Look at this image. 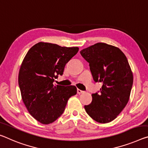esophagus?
Here are the masks:
<instances>
[{"label": "esophagus", "instance_id": "1", "mask_svg": "<svg viewBox=\"0 0 148 148\" xmlns=\"http://www.w3.org/2000/svg\"><path fill=\"white\" fill-rule=\"evenodd\" d=\"M84 92V91L80 90H79V89H78V90H77V93H78V94H81V93H83Z\"/></svg>", "mask_w": 148, "mask_h": 148}]
</instances>
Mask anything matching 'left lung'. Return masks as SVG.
<instances>
[{
	"label": "left lung",
	"instance_id": "obj_1",
	"mask_svg": "<svg viewBox=\"0 0 148 148\" xmlns=\"http://www.w3.org/2000/svg\"><path fill=\"white\" fill-rule=\"evenodd\" d=\"M95 82H102L100 91L93 93L92 101L84 108L99 123L113 121L127 104L133 84V74L127 58L116 47L97 43L80 51Z\"/></svg>",
	"mask_w": 148,
	"mask_h": 148
}]
</instances>
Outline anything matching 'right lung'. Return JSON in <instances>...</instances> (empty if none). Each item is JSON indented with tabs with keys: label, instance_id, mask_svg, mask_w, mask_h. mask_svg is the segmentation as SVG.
<instances>
[{
	"label": "right lung",
	"instance_id": "obj_1",
	"mask_svg": "<svg viewBox=\"0 0 148 148\" xmlns=\"http://www.w3.org/2000/svg\"><path fill=\"white\" fill-rule=\"evenodd\" d=\"M79 48L39 42L28 51L21 65L18 84L30 114L44 125L52 123L64 112L68 100L76 94V86L54 85L65 65Z\"/></svg>",
	"mask_w": 148,
	"mask_h": 148
}]
</instances>
